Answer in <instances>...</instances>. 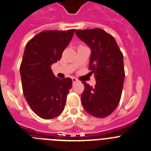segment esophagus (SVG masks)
Instances as JSON below:
<instances>
[{"label":"esophagus","mask_w":151,"mask_h":151,"mask_svg":"<svg viewBox=\"0 0 151 151\" xmlns=\"http://www.w3.org/2000/svg\"><path fill=\"white\" fill-rule=\"evenodd\" d=\"M77 81H78V80H77V79H76V78H74V77H73V78H72L73 83H77Z\"/></svg>","instance_id":"obj_1"}]
</instances>
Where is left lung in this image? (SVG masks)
<instances>
[{
	"instance_id": "left-lung-1",
	"label": "left lung",
	"mask_w": 151,
	"mask_h": 151,
	"mask_svg": "<svg viewBox=\"0 0 151 151\" xmlns=\"http://www.w3.org/2000/svg\"><path fill=\"white\" fill-rule=\"evenodd\" d=\"M75 33L91 48L88 69L96 80L95 87L83 82V106L92 116L105 118L120 102L125 77L123 53L113 36L104 29L95 28Z\"/></svg>"
}]
</instances>
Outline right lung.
I'll list each match as a JSON object with an SVG mask.
<instances>
[{
	"label": "right lung",
	"instance_id": "right-lung-1",
	"mask_svg": "<svg viewBox=\"0 0 151 151\" xmlns=\"http://www.w3.org/2000/svg\"><path fill=\"white\" fill-rule=\"evenodd\" d=\"M74 33L70 30H45L31 39L25 47L20 66L24 95L31 109L44 119L63 112L72 80L57 78L51 65L60 61Z\"/></svg>",
	"mask_w": 151,
	"mask_h": 151
}]
</instances>
